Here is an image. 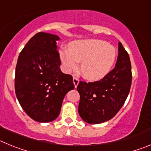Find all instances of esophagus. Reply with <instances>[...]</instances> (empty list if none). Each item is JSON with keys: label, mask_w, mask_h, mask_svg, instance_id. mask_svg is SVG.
<instances>
[{"label": "esophagus", "mask_w": 151, "mask_h": 151, "mask_svg": "<svg viewBox=\"0 0 151 151\" xmlns=\"http://www.w3.org/2000/svg\"><path fill=\"white\" fill-rule=\"evenodd\" d=\"M78 82H79V80L78 78H77L76 77H73V84L75 85V88H76L78 85Z\"/></svg>", "instance_id": "34e87169"}]
</instances>
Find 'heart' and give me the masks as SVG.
I'll list each match as a JSON object with an SVG mask.
<instances>
[{
	"instance_id": "b5f03b06",
	"label": "heart",
	"mask_w": 151,
	"mask_h": 151,
	"mask_svg": "<svg viewBox=\"0 0 151 151\" xmlns=\"http://www.w3.org/2000/svg\"><path fill=\"white\" fill-rule=\"evenodd\" d=\"M60 60L65 71H76L81 64L84 78L97 81L110 73L116 57V50L106 41L97 39L79 40L71 44L70 50H61Z\"/></svg>"
}]
</instances>
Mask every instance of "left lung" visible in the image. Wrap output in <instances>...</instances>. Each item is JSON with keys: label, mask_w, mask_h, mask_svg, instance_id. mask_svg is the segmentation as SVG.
I'll list each match as a JSON object with an SVG mask.
<instances>
[{"label": "left lung", "mask_w": 151, "mask_h": 151, "mask_svg": "<svg viewBox=\"0 0 151 151\" xmlns=\"http://www.w3.org/2000/svg\"><path fill=\"white\" fill-rule=\"evenodd\" d=\"M115 68L100 81L81 82L78 113L85 122L100 124L111 119L123 106L132 85L130 58L121 42Z\"/></svg>", "instance_id": "obj_1"}]
</instances>
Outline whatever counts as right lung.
Here are the masks:
<instances>
[{"label":"right lung","instance_id":"obj_1","mask_svg":"<svg viewBox=\"0 0 151 151\" xmlns=\"http://www.w3.org/2000/svg\"><path fill=\"white\" fill-rule=\"evenodd\" d=\"M59 36L38 32L19 55L15 91L19 104L29 117L39 122L54 121L60 113L67 92L74 89L73 77L61 72L57 52Z\"/></svg>","mask_w":151,"mask_h":151}]
</instances>
